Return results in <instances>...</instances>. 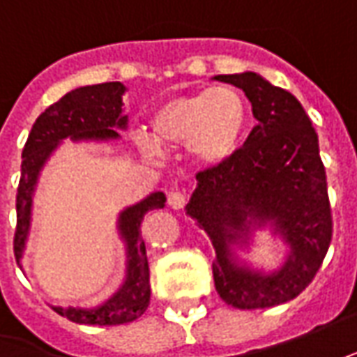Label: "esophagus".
<instances>
[{"label": "esophagus", "mask_w": 357, "mask_h": 357, "mask_svg": "<svg viewBox=\"0 0 357 357\" xmlns=\"http://www.w3.org/2000/svg\"><path fill=\"white\" fill-rule=\"evenodd\" d=\"M185 203H188V195H185V193H181V191H172V193H169L168 205L172 209H183Z\"/></svg>", "instance_id": "obj_1"}]
</instances>
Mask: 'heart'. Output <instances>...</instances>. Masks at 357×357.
I'll return each mask as SVG.
<instances>
[{"mask_svg": "<svg viewBox=\"0 0 357 357\" xmlns=\"http://www.w3.org/2000/svg\"><path fill=\"white\" fill-rule=\"evenodd\" d=\"M248 103L232 87H209L166 99L150 117L152 137L137 132V146L156 156L160 146H188L199 166L217 168L238 154L248 132Z\"/></svg>", "mask_w": 357, "mask_h": 357, "instance_id": "1", "label": "heart"}]
</instances>
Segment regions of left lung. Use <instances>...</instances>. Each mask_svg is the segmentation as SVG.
I'll return each mask as SVG.
<instances>
[{"instance_id":"obj_1","label":"left lung","mask_w":357,"mask_h":357,"mask_svg":"<svg viewBox=\"0 0 357 357\" xmlns=\"http://www.w3.org/2000/svg\"><path fill=\"white\" fill-rule=\"evenodd\" d=\"M240 87L258 125L238 154L199 172L188 215L207 232L217 254L213 278L234 309H268L309 287L332 240V213L319 137L297 97L254 72L215 76ZM270 222L290 246L278 272L261 274L234 260L232 245Z\"/></svg>"}]
</instances>
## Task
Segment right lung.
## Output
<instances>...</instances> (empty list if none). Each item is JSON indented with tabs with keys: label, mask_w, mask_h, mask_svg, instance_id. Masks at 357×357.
I'll use <instances>...</instances> for the list:
<instances>
[{
	"label": "right lung",
	"mask_w": 357,
	"mask_h": 357,
	"mask_svg": "<svg viewBox=\"0 0 357 357\" xmlns=\"http://www.w3.org/2000/svg\"><path fill=\"white\" fill-rule=\"evenodd\" d=\"M125 89L127 87L121 82L77 87L60 101L52 103L35 121L23 148L21 179L17 188V229L13 238L17 264L21 261L25 250L31 227L33 193L46 160L50 158L54 148L68 137L72 140L119 138L117 128H127L128 123L127 115H123ZM164 203L166 195L162 191H156L119 215V232L127 242V280L123 287L97 309L54 307L58 314L77 324L99 326L125 324L137 321L140 314H144L150 305V270L146 246L140 236V225L148 211L162 209Z\"/></svg>",
	"instance_id": "add662e5"
}]
</instances>
